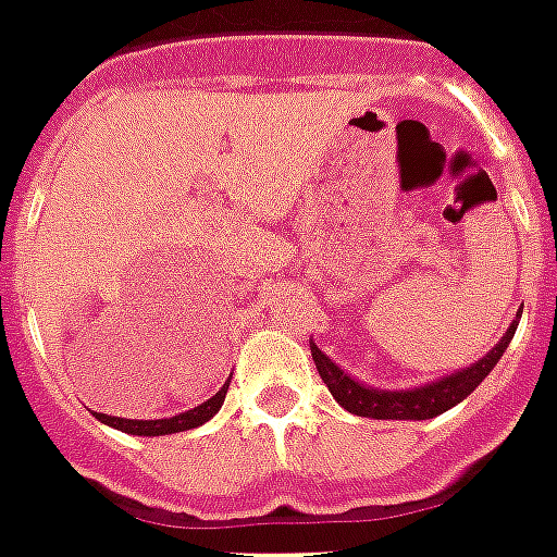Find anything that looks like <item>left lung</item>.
<instances>
[{"mask_svg":"<svg viewBox=\"0 0 557 557\" xmlns=\"http://www.w3.org/2000/svg\"><path fill=\"white\" fill-rule=\"evenodd\" d=\"M517 324H520V315H517V321H510V327L498 339L496 348L484 354L478 362H472L469 369H460V372L440 377L434 383H425V386H416V389H377V386H366V383L354 381L348 372H342L339 366L321 351L315 342H310V351L321 381L327 383L333 398L348 413L366 416V419H413V422H419V419H434V416L446 413L455 405H460L478 383L493 372V366L502 360V354L508 351L510 339L517 333Z\"/></svg>","mask_w":557,"mask_h":557,"instance_id":"8db88e82","label":"left lung"}]
</instances>
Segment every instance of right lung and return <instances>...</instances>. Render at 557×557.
Segmentation results:
<instances>
[{
    "label": "right lung",
    "instance_id": "right-lung-1",
    "mask_svg": "<svg viewBox=\"0 0 557 557\" xmlns=\"http://www.w3.org/2000/svg\"><path fill=\"white\" fill-rule=\"evenodd\" d=\"M226 398V383L218 389L209 401L203 405H197L195 410H185L180 416H171V419H121V416H106V413H97L100 422L106 425L117 428L123 434H135V436H164V434H180V431H191V428L203 425L209 422L212 416L221 410Z\"/></svg>",
    "mask_w": 557,
    "mask_h": 557
}]
</instances>
